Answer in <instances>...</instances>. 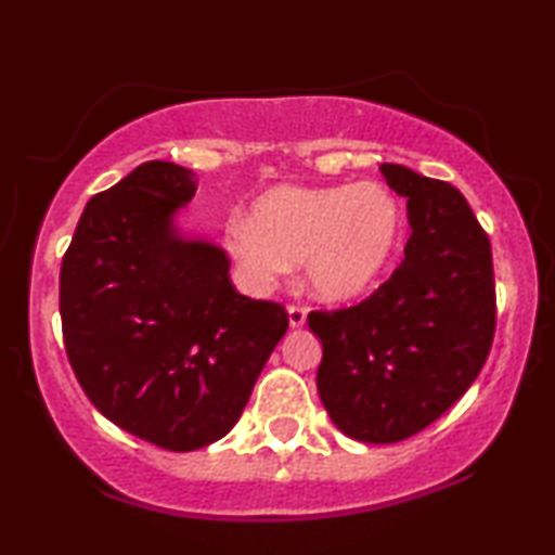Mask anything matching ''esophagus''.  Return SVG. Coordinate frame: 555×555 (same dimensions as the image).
I'll return each instance as SVG.
<instances>
[{"label":"esophagus","mask_w":555,"mask_h":555,"mask_svg":"<svg viewBox=\"0 0 555 555\" xmlns=\"http://www.w3.org/2000/svg\"><path fill=\"white\" fill-rule=\"evenodd\" d=\"M287 315H291V325H293V328H300V325L306 323L308 308H306V306H295V302H291V306H287Z\"/></svg>","instance_id":"esophagus-1"}]
</instances>
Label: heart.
I'll list each match as a JSON object with an SVG mask.
<instances>
[{
  "label": "heart",
  "mask_w": 555,
  "mask_h": 555,
  "mask_svg": "<svg viewBox=\"0 0 555 555\" xmlns=\"http://www.w3.org/2000/svg\"><path fill=\"white\" fill-rule=\"evenodd\" d=\"M401 237L397 196L382 184L278 186L253 204L249 222L230 227V253L257 287L306 262L325 300L359 298L384 275Z\"/></svg>",
  "instance_id": "heart-1"
}]
</instances>
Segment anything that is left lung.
<instances>
[{"mask_svg": "<svg viewBox=\"0 0 555 555\" xmlns=\"http://www.w3.org/2000/svg\"><path fill=\"white\" fill-rule=\"evenodd\" d=\"M412 224L389 280L348 308L310 310L323 344L318 393L344 435L369 444L414 437L465 393L495 338L490 237L447 181L382 164Z\"/></svg>", "mask_w": 555, "mask_h": 555, "instance_id": "1", "label": "left lung"}]
</instances>
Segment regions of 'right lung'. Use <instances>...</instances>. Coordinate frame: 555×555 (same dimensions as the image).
Masks as SVG:
<instances>
[{
  "label": "right lung",
  "instance_id": "add662e5",
  "mask_svg": "<svg viewBox=\"0 0 555 555\" xmlns=\"http://www.w3.org/2000/svg\"><path fill=\"white\" fill-rule=\"evenodd\" d=\"M196 177L146 162L86 204L60 268L67 361L105 420L171 452L237 424L287 310L234 291L230 257L181 242L171 211Z\"/></svg>",
  "mask_w": 555,
  "mask_h": 555
}]
</instances>
